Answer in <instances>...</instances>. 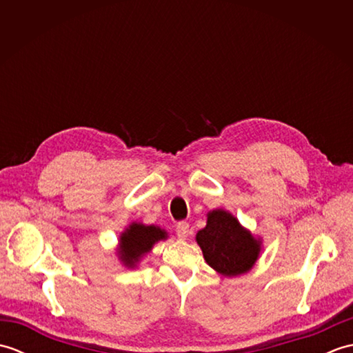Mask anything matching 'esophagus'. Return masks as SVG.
Wrapping results in <instances>:
<instances>
[{"mask_svg": "<svg viewBox=\"0 0 353 353\" xmlns=\"http://www.w3.org/2000/svg\"><path fill=\"white\" fill-rule=\"evenodd\" d=\"M176 232H177V236H179V238H181V239H186V238H188V235H190V224L186 223V221L177 223Z\"/></svg>", "mask_w": 353, "mask_h": 353, "instance_id": "1", "label": "esophagus"}]
</instances>
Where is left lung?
I'll return each instance as SVG.
<instances>
[{
	"mask_svg": "<svg viewBox=\"0 0 353 353\" xmlns=\"http://www.w3.org/2000/svg\"><path fill=\"white\" fill-rule=\"evenodd\" d=\"M196 241L209 267L229 277L249 272L261 253V239L224 209L208 212L206 228L197 232Z\"/></svg>",
	"mask_w": 353,
	"mask_h": 353,
	"instance_id": "obj_1",
	"label": "left lung"
}]
</instances>
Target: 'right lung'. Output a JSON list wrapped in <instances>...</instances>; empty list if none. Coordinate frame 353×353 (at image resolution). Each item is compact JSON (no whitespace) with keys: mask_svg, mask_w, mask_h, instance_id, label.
I'll use <instances>...</instances> for the list:
<instances>
[{"mask_svg":"<svg viewBox=\"0 0 353 353\" xmlns=\"http://www.w3.org/2000/svg\"><path fill=\"white\" fill-rule=\"evenodd\" d=\"M167 232L153 224L145 226L142 223H132L119 236L118 258L125 267H137L141 258L152 250L157 241L167 239Z\"/></svg>","mask_w":353,"mask_h":353,"instance_id":"add662e5","label":"right lung"}]
</instances>
